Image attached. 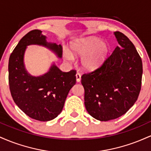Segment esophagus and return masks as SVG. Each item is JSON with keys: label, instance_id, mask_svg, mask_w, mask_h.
Wrapping results in <instances>:
<instances>
[{"label": "esophagus", "instance_id": "1", "mask_svg": "<svg viewBox=\"0 0 151 151\" xmlns=\"http://www.w3.org/2000/svg\"><path fill=\"white\" fill-rule=\"evenodd\" d=\"M76 79H77V82H79L81 80V74L79 73L76 74Z\"/></svg>", "mask_w": 151, "mask_h": 151}]
</instances>
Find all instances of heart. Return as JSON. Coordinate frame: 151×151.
<instances>
[{
	"mask_svg": "<svg viewBox=\"0 0 151 151\" xmlns=\"http://www.w3.org/2000/svg\"><path fill=\"white\" fill-rule=\"evenodd\" d=\"M109 50L106 42H100L97 38L87 37L72 43V53L65 50V58L68 61H72V55L81 56L80 62L82 68L91 71L99 68L104 62Z\"/></svg>",
	"mask_w": 151,
	"mask_h": 151,
	"instance_id": "b5f03b06",
	"label": "heart"
}]
</instances>
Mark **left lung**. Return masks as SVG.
<instances>
[{
	"instance_id": "obj_1",
	"label": "left lung",
	"mask_w": 151,
	"mask_h": 151,
	"mask_svg": "<svg viewBox=\"0 0 151 151\" xmlns=\"http://www.w3.org/2000/svg\"><path fill=\"white\" fill-rule=\"evenodd\" d=\"M114 35L119 45L101 67L81 76L86 111L101 121L125 114L138 99L141 89V57L125 35L119 31Z\"/></svg>"
}]
</instances>
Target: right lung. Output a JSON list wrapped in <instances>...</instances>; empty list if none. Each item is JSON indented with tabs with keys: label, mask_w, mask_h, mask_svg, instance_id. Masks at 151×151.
Returning a JSON list of instances; mask_svg holds the SVG:
<instances>
[{
	"label": "right lung",
	"mask_w": 151,
	"mask_h": 151,
	"mask_svg": "<svg viewBox=\"0 0 151 151\" xmlns=\"http://www.w3.org/2000/svg\"><path fill=\"white\" fill-rule=\"evenodd\" d=\"M39 45L49 48L61 58L62 47L47 42L42 31L34 30L20 40L10 55L8 81L13 101L26 115L40 121H48L61 113L69 91L76 83V71L62 72L55 65L46 74L33 77L24 65V54L27 45Z\"/></svg>",
	"instance_id": "right-lung-1"
}]
</instances>
